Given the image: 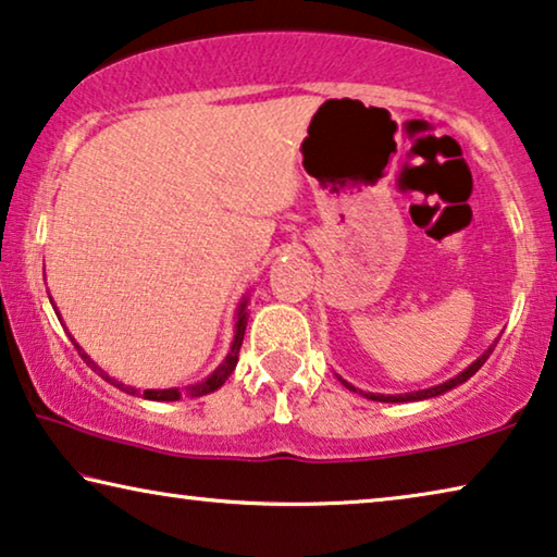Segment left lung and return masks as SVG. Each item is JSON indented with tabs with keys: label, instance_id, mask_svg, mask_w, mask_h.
Listing matches in <instances>:
<instances>
[{
	"label": "left lung",
	"instance_id": "left-lung-1",
	"mask_svg": "<svg viewBox=\"0 0 557 557\" xmlns=\"http://www.w3.org/2000/svg\"><path fill=\"white\" fill-rule=\"evenodd\" d=\"M491 352H493V347H491V350H487V352L483 355V358H478L475 362H472L468 370L460 372L458 377L447 380V383L437 385V387H430V389H418V393H408V395H368V397H370V400H380V403H412V400H428V397L443 395V393H447V389H453L455 385H460V383H465V380H468V377L475 375V372H478V370L483 368V364H485V360L491 358ZM343 385H345L347 389H355L350 383H345V380H343ZM355 393H358V389H355Z\"/></svg>",
	"mask_w": 557,
	"mask_h": 557
}]
</instances>
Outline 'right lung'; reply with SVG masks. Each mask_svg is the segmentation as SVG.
Instances as JSON below:
<instances>
[{
  "label": "right lung",
  "instance_id": "1",
  "mask_svg": "<svg viewBox=\"0 0 557 557\" xmlns=\"http://www.w3.org/2000/svg\"><path fill=\"white\" fill-rule=\"evenodd\" d=\"M245 327H247V312H245V302H243V307H239V314H237V335H235V343H232L230 355L225 358V362H222L220 368L214 370L210 377L202 380V383L193 385V387H185V389H180V387H172V389H145L143 397H147V400L174 403V400H182V397H185V395H187V397H202V395H207V393H214V389H218L220 385H225V380L232 375V370H235L237 358H239V347H243V339H245ZM74 347H77V350H79V345H74ZM79 355H82V358H85V362L89 364V368L99 370L97 364H95L92 360H89L87 352L79 350ZM99 375H102L104 380H110V383L117 385L120 389H124V393L137 395L135 387H129V385H124V383H117V380H112L110 375H104L102 370H99Z\"/></svg>",
  "mask_w": 557,
  "mask_h": 557
}]
</instances>
